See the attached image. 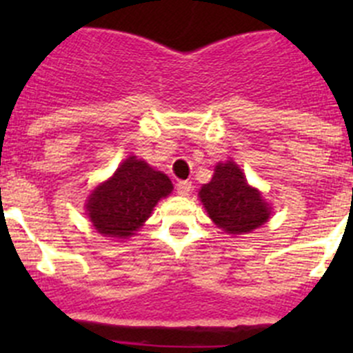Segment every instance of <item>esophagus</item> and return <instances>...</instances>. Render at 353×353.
I'll list each match as a JSON object with an SVG mask.
<instances>
[{
  "mask_svg": "<svg viewBox=\"0 0 353 353\" xmlns=\"http://www.w3.org/2000/svg\"><path fill=\"white\" fill-rule=\"evenodd\" d=\"M191 190H193V184L190 181H181V183H177V194H181V196H188L191 193Z\"/></svg>",
  "mask_w": 353,
  "mask_h": 353,
  "instance_id": "esophagus-1",
  "label": "esophagus"
}]
</instances>
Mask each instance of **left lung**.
Listing matches in <instances>:
<instances>
[{
	"mask_svg": "<svg viewBox=\"0 0 353 353\" xmlns=\"http://www.w3.org/2000/svg\"><path fill=\"white\" fill-rule=\"evenodd\" d=\"M198 196L213 223L232 236L252 232L272 215V206L256 188L249 186L232 160L215 167L212 181L203 184Z\"/></svg>",
	"mask_w": 353,
	"mask_h": 353,
	"instance_id": "obj_1",
	"label": "left lung"
}]
</instances>
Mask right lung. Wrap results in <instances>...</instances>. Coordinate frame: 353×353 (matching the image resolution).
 <instances>
[{"mask_svg": "<svg viewBox=\"0 0 353 353\" xmlns=\"http://www.w3.org/2000/svg\"><path fill=\"white\" fill-rule=\"evenodd\" d=\"M169 177L145 160L128 157L112 177L99 184L87 199V215L104 237L128 239L145 223L162 198L172 193Z\"/></svg>", "mask_w": 353, "mask_h": 353, "instance_id": "add662e5", "label": "right lung"}]
</instances>
